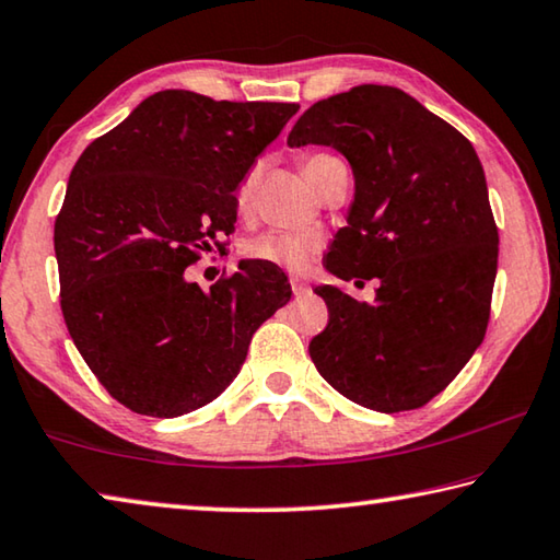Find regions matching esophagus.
<instances>
[{
  "mask_svg": "<svg viewBox=\"0 0 560 560\" xmlns=\"http://www.w3.org/2000/svg\"><path fill=\"white\" fill-rule=\"evenodd\" d=\"M291 289H293V293H296V296H301V293L308 291V283L301 281V279H291Z\"/></svg>",
  "mask_w": 560,
  "mask_h": 560,
  "instance_id": "esophagus-1",
  "label": "esophagus"
}]
</instances>
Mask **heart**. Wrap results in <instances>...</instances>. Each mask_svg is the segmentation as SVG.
<instances>
[{"label": "heart", "instance_id": "heart-1", "mask_svg": "<svg viewBox=\"0 0 560 560\" xmlns=\"http://www.w3.org/2000/svg\"><path fill=\"white\" fill-rule=\"evenodd\" d=\"M330 155H314L303 163V173L314 167L320 160H326ZM257 170L246 173L242 177L240 187L234 192V207L240 212L249 210V205L254 200V192H257ZM320 246V236L318 234H293V232H264L259 236H254L244 244V257L249 261H259L267 264V267H277L283 271H301L308 267L311 257H314L316 249Z\"/></svg>", "mask_w": 560, "mask_h": 560}]
</instances>
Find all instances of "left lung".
<instances>
[{"instance_id":"left-lung-1","label":"left lung","mask_w":560,"mask_h":560,"mask_svg":"<svg viewBox=\"0 0 560 560\" xmlns=\"http://www.w3.org/2000/svg\"><path fill=\"white\" fill-rule=\"evenodd\" d=\"M287 143L348 160L355 192L326 269L381 281L373 303L330 283L314 289L328 326L311 340V360L358 405L422 407L467 365L489 324L499 232L477 150L420 101L375 83L314 103Z\"/></svg>"}]
</instances>
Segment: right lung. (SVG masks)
<instances>
[{
  "label": "right lung",
  "instance_id": "obj_1",
  "mask_svg": "<svg viewBox=\"0 0 560 560\" xmlns=\"http://www.w3.org/2000/svg\"><path fill=\"white\" fill-rule=\"evenodd\" d=\"M296 103L160 91L83 150L54 224L61 311L101 385L138 415L179 417L224 393L287 273L242 259L202 291L185 269L234 232V189Z\"/></svg>",
  "mask_w": 560,
  "mask_h": 560
}]
</instances>
